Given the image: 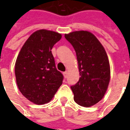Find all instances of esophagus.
I'll use <instances>...</instances> for the list:
<instances>
[{"instance_id": "obj_1", "label": "esophagus", "mask_w": 130, "mask_h": 130, "mask_svg": "<svg viewBox=\"0 0 130 130\" xmlns=\"http://www.w3.org/2000/svg\"><path fill=\"white\" fill-rule=\"evenodd\" d=\"M63 76H64V77L67 78V74H68L67 71H66V72H64L63 73Z\"/></svg>"}]
</instances>
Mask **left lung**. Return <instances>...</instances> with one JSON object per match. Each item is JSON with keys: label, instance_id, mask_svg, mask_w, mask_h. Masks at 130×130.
Returning <instances> with one entry per match:
<instances>
[{"label": "left lung", "instance_id": "obj_1", "mask_svg": "<svg viewBox=\"0 0 130 130\" xmlns=\"http://www.w3.org/2000/svg\"><path fill=\"white\" fill-rule=\"evenodd\" d=\"M74 47L80 77L71 86L74 101L84 107L98 103L107 90L110 81V65L106 52L96 37L87 31L65 35Z\"/></svg>", "mask_w": 130, "mask_h": 130}]
</instances>
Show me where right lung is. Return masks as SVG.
<instances>
[{
    "mask_svg": "<svg viewBox=\"0 0 130 130\" xmlns=\"http://www.w3.org/2000/svg\"><path fill=\"white\" fill-rule=\"evenodd\" d=\"M61 38L59 33L40 29L24 44L15 63L18 87L23 95L38 105L47 103L61 85L63 76L56 67L51 50Z\"/></svg>",
    "mask_w": 130,
    "mask_h": 130,
    "instance_id": "obj_1",
    "label": "right lung"
}]
</instances>
